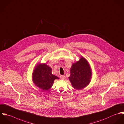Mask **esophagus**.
I'll return each mask as SVG.
<instances>
[{"label": "esophagus", "mask_w": 124, "mask_h": 124, "mask_svg": "<svg viewBox=\"0 0 124 124\" xmlns=\"http://www.w3.org/2000/svg\"><path fill=\"white\" fill-rule=\"evenodd\" d=\"M60 78L62 80H64L65 79V77L64 76H60Z\"/></svg>", "instance_id": "obj_1"}]
</instances>
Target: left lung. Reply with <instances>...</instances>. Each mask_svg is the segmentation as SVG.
I'll return each instance as SVG.
<instances>
[{
    "label": "left lung",
    "instance_id": "8db88e82",
    "mask_svg": "<svg viewBox=\"0 0 124 124\" xmlns=\"http://www.w3.org/2000/svg\"><path fill=\"white\" fill-rule=\"evenodd\" d=\"M92 75L88 62L81 56L78 61L72 64L70 68V76L68 78L73 88L80 90L89 84Z\"/></svg>",
    "mask_w": 124,
    "mask_h": 124
}]
</instances>
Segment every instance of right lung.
<instances>
[{"label": "right lung", "instance_id": "1", "mask_svg": "<svg viewBox=\"0 0 124 124\" xmlns=\"http://www.w3.org/2000/svg\"><path fill=\"white\" fill-rule=\"evenodd\" d=\"M57 76L52 74L51 68L46 63H39L34 68L32 74L34 84L43 90H48L52 86Z\"/></svg>", "mask_w": 124, "mask_h": 124}]
</instances>
